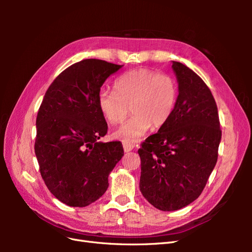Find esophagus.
I'll return each mask as SVG.
<instances>
[{
	"label": "esophagus",
	"instance_id": "esophagus-1",
	"mask_svg": "<svg viewBox=\"0 0 252 252\" xmlns=\"http://www.w3.org/2000/svg\"><path fill=\"white\" fill-rule=\"evenodd\" d=\"M133 147H134V145H133L131 142H129V141H123V148H124V151H125V152L131 151V150L133 149Z\"/></svg>",
	"mask_w": 252,
	"mask_h": 252
}]
</instances>
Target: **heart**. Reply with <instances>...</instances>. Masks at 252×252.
<instances>
[{
  "label": "heart",
  "mask_w": 252,
  "mask_h": 252,
  "mask_svg": "<svg viewBox=\"0 0 252 252\" xmlns=\"http://www.w3.org/2000/svg\"><path fill=\"white\" fill-rule=\"evenodd\" d=\"M113 88L100 90L97 105L111 125L123 123L130 107L132 116L116 132L119 138L128 141L141 138L151 125L154 128L165 125L178 98V85L171 75L147 68H136L122 74Z\"/></svg>",
  "instance_id": "1"
}]
</instances>
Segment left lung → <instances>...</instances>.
<instances>
[{
  "instance_id": "left-lung-1",
  "label": "left lung",
  "mask_w": 252,
  "mask_h": 252,
  "mask_svg": "<svg viewBox=\"0 0 252 252\" xmlns=\"http://www.w3.org/2000/svg\"><path fill=\"white\" fill-rule=\"evenodd\" d=\"M179 95L167 123L142 143L140 190L163 211L181 209L200 196L218 161L222 138L210 89L190 68L172 62Z\"/></svg>"
}]
</instances>
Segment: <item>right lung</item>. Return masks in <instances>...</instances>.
I'll return each mask as SVG.
<instances>
[{"mask_svg":"<svg viewBox=\"0 0 252 252\" xmlns=\"http://www.w3.org/2000/svg\"><path fill=\"white\" fill-rule=\"evenodd\" d=\"M123 65L87 59L51 83L36 117L34 152L49 191L71 207H85L108 188V175L124 156L121 142L103 143L107 123L97 95Z\"/></svg>","mask_w":252,"mask_h":252,"instance_id":"right-lung-1","label":"right lung"}]
</instances>
